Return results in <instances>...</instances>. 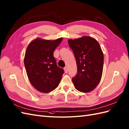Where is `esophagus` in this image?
<instances>
[{
    "label": "esophagus",
    "mask_w": 129,
    "mask_h": 129,
    "mask_svg": "<svg viewBox=\"0 0 129 129\" xmlns=\"http://www.w3.org/2000/svg\"><path fill=\"white\" fill-rule=\"evenodd\" d=\"M64 70L65 73L66 74H67V73H68V68H67V67H65V68H64Z\"/></svg>",
    "instance_id": "esophagus-1"
}]
</instances>
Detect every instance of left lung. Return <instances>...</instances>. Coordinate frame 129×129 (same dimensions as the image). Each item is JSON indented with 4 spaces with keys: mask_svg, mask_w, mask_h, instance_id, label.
I'll use <instances>...</instances> for the list:
<instances>
[{
    "mask_svg": "<svg viewBox=\"0 0 129 129\" xmlns=\"http://www.w3.org/2000/svg\"><path fill=\"white\" fill-rule=\"evenodd\" d=\"M76 59L77 74L72 79L75 87L87 93L96 87L102 78L104 56L100 45L89 36L68 40Z\"/></svg>",
    "mask_w": 129,
    "mask_h": 129,
    "instance_id": "8db88e82",
    "label": "left lung"
}]
</instances>
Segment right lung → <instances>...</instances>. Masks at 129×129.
Instances as JSON below:
<instances>
[{"label": "right lung", "instance_id": "1", "mask_svg": "<svg viewBox=\"0 0 129 129\" xmlns=\"http://www.w3.org/2000/svg\"><path fill=\"white\" fill-rule=\"evenodd\" d=\"M62 38L51 41L37 38L27 48L24 64L28 80L37 91L49 93L58 86L64 70L58 67L54 51Z\"/></svg>", "mask_w": 129, "mask_h": 129}]
</instances>
